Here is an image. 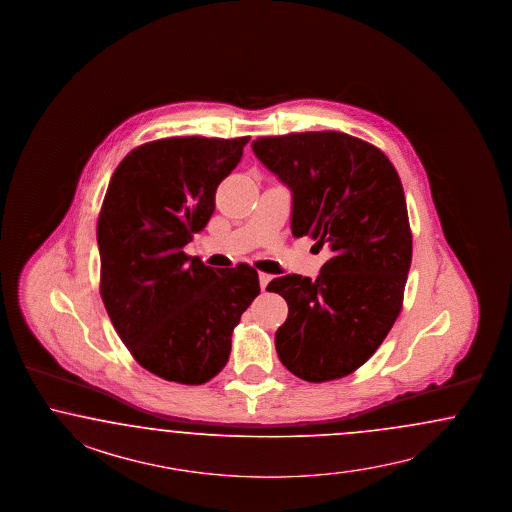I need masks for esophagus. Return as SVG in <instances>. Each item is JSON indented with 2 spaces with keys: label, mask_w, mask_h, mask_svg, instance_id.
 <instances>
[{
  "label": "esophagus",
  "mask_w": 512,
  "mask_h": 512,
  "mask_svg": "<svg viewBox=\"0 0 512 512\" xmlns=\"http://www.w3.org/2000/svg\"><path fill=\"white\" fill-rule=\"evenodd\" d=\"M271 282V275H267V273H260V286H262V290L267 288V284Z\"/></svg>",
  "instance_id": "34e87169"
}]
</instances>
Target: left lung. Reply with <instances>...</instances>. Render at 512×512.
Instances as JSON below:
<instances>
[{"label": "left lung", "instance_id": "8db88e82", "mask_svg": "<svg viewBox=\"0 0 512 512\" xmlns=\"http://www.w3.org/2000/svg\"><path fill=\"white\" fill-rule=\"evenodd\" d=\"M252 150L292 192V233L331 248L316 279L267 284L288 303L282 365L309 382L347 377L392 330L413 258L403 186L382 150L341 132L260 137Z\"/></svg>", "mask_w": 512, "mask_h": 512}]
</instances>
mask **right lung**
Listing matches in <instances>:
<instances>
[{"instance_id": "obj_1", "label": "right lung", "mask_w": 512, "mask_h": 512, "mask_svg": "<svg viewBox=\"0 0 512 512\" xmlns=\"http://www.w3.org/2000/svg\"><path fill=\"white\" fill-rule=\"evenodd\" d=\"M248 139L145 143L109 182L98 218L101 299L133 358L160 379L194 386L218 375L260 294L254 267L220 271L182 250L207 226Z\"/></svg>"}]
</instances>
